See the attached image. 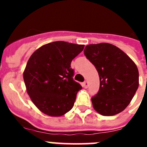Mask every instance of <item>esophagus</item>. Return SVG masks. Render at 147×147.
<instances>
[{
    "instance_id": "34e87169",
    "label": "esophagus",
    "mask_w": 147,
    "mask_h": 147,
    "mask_svg": "<svg viewBox=\"0 0 147 147\" xmlns=\"http://www.w3.org/2000/svg\"><path fill=\"white\" fill-rule=\"evenodd\" d=\"M88 82L87 81H85V82H83V87H84V88H88Z\"/></svg>"
}]
</instances>
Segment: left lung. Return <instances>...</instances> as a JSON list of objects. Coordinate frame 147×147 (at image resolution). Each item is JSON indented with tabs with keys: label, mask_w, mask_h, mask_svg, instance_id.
Instances as JSON below:
<instances>
[{
	"label": "left lung",
	"mask_w": 147,
	"mask_h": 147,
	"mask_svg": "<svg viewBox=\"0 0 147 147\" xmlns=\"http://www.w3.org/2000/svg\"><path fill=\"white\" fill-rule=\"evenodd\" d=\"M84 53L99 76V90L91 98L93 108L108 116L122 112L139 85L135 62L120 49L106 42L87 45Z\"/></svg>",
	"instance_id": "left-lung-1"
}]
</instances>
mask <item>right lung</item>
<instances>
[{"mask_svg": "<svg viewBox=\"0 0 147 147\" xmlns=\"http://www.w3.org/2000/svg\"><path fill=\"white\" fill-rule=\"evenodd\" d=\"M85 45L56 41L44 45L30 57L23 80L34 105L50 116H61L72 109L80 84L74 80L71 61Z\"/></svg>", "mask_w": 147, "mask_h": 147, "instance_id": "add662e5", "label": "right lung"}]
</instances>
